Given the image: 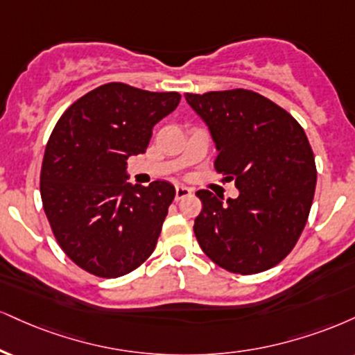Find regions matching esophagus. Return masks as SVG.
Listing matches in <instances>:
<instances>
[{"label": "esophagus", "instance_id": "esophagus-1", "mask_svg": "<svg viewBox=\"0 0 355 355\" xmlns=\"http://www.w3.org/2000/svg\"><path fill=\"white\" fill-rule=\"evenodd\" d=\"M189 195H191V190L189 187H183V185L175 187V200H182Z\"/></svg>", "mask_w": 355, "mask_h": 355}]
</instances>
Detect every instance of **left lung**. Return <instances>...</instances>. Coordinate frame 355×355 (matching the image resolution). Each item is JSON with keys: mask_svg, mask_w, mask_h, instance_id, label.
Listing matches in <instances>:
<instances>
[{"mask_svg": "<svg viewBox=\"0 0 355 355\" xmlns=\"http://www.w3.org/2000/svg\"><path fill=\"white\" fill-rule=\"evenodd\" d=\"M185 99L211 132L215 170L234 180L226 203L198 190L193 232L203 253L236 275H256L291 253L304 230L315 190V162L304 129L283 107L248 89L189 94Z\"/></svg>", "mask_w": 355, "mask_h": 355, "instance_id": "obj_1", "label": "left lung"}]
</instances>
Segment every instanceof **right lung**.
I'll list each match as a JSON object with an SVG mask.
<instances>
[{"label":"right lung","instance_id":"right-lung-1","mask_svg":"<svg viewBox=\"0 0 355 355\" xmlns=\"http://www.w3.org/2000/svg\"><path fill=\"white\" fill-rule=\"evenodd\" d=\"M180 99L109 83L55 123L41 166L42 208L61 250L84 271L123 276L155 250L175 189L125 183L127 159L147 150L153 125Z\"/></svg>","mask_w":355,"mask_h":355}]
</instances>
